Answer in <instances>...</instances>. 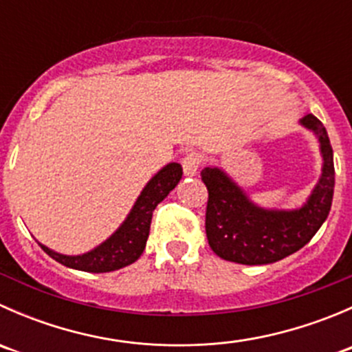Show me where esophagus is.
<instances>
[{
	"label": "esophagus",
	"instance_id": "1",
	"mask_svg": "<svg viewBox=\"0 0 352 352\" xmlns=\"http://www.w3.org/2000/svg\"><path fill=\"white\" fill-rule=\"evenodd\" d=\"M180 163H182L184 173H186L187 177H192L197 173L201 160H199V156L194 153V151H186V153L182 155V158H180Z\"/></svg>",
	"mask_w": 352,
	"mask_h": 352
}]
</instances>
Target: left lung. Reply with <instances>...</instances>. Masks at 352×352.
I'll use <instances>...</instances> for the list:
<instances>
[{
    "instance_id": "obj_1",
    "label": "left lung",
    "mask_w": 352,
    "mask_h": 352,
    "mask_svg": "<svg viewBox=\"0 0 352 352\" xmlns=\"http://www.w3.org/2000/svg\"><path fill=\"white\" fill-rule=\"evenodd\" d=\"M300 124L318 138L324 160L318 184L301 208H261L225 170L206 166L201 172L209 194L206 235L218 257L245 265L272 264L305 247L327 219L336 184L329 134L314 113L301 117Z\"/></svg>"
}]
</instances>
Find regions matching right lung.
<instances>
[{
    "instance_id": "right-lung-1",
    "label": "right lung",
    "mask_w": 352,
    "mask_h": 352,
    "mask_svg": "<svg viewBox=\"0 0 352 352\" xmlns=\"http://www.w3.org/2000/svg\"><path fill=\"white\" fill-rule=\"evenodd\" d=\"M182 179V166L179 163H168L163 166L150 182L141 190L140 197L134 202L133 209L124 219L116 233L109 236L104 243L94 250L81 255H65L51 250L45 245L38 243L42 250L66 267L78 269L85 272H110L133 264L143 254L150 235L151 218L156 206L175 189Z\"/></svg>"
}]
</instances>
